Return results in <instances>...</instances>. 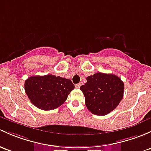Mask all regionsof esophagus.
Wrapping results in <instances>:
<instances>
[{"instance_id": "34e87169", "label": "esophagus", "mask_w": 151, "mask_h": 151, "mask_svg": "<svg viewBox=\"0 0 151 151\" xmlns=\"http://www.w3.org/2000/svg\"><path fill=\"white\" fill-rule=\"evenodd\" d=\"M80 86H81V83L76 84V85H75V87H76V88H80Z\"/></svg>"}]
</instances>
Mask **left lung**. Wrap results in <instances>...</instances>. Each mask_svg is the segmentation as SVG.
Instances as JSON below:
<instances>
[{"label":"left lung","instance_id":"8db88e82","mask_svg":"<svg viewBox=\"0 0 151 151\" xmlns=\"http://www.w3.org/2000/svg\"><path fill=\"white\" fill-rule=\"evenodd\" d=\"M85 105L95 115L104 116L114 110L123 98L124 85L115 74L98 72L87 77L80 87Z\"/></svg>","mask_w":151,"mask_h":151}]
</instances>
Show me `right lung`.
I'll list each match as a JSON object with an SVG mask.
<instances>
[{"instance_id":"right-lung-1","label":"right lung","mask_w":151,"mask_h":151,"mask_svg":"<svg viewBox=\"0 0 151 151\" xmlns=\"http://www.w3.org/2000/svg\"><path fill=\"white\" fill-rule=\"evenodd\" d=\"M74 88L70 80L52 74L32 76L24 83L25 92L32 104L44 111L61 106Z\"/></svg>"}]
</instances>
